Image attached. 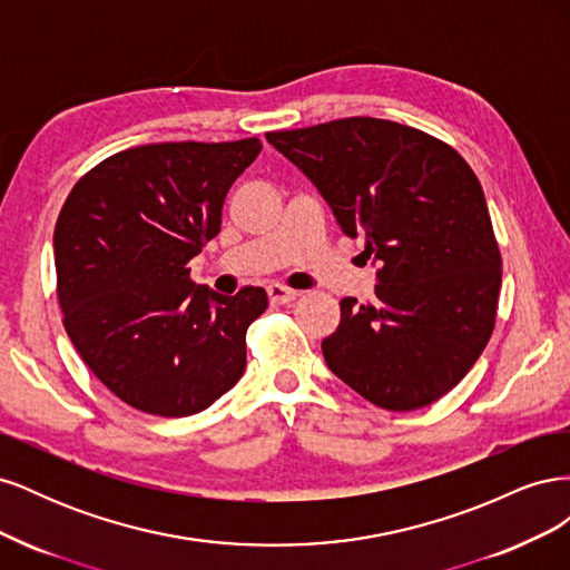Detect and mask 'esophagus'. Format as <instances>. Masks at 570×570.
I'll use <instances>...</instances> for the list:
<instances>
[{
    "instance_id": "esophagus-1",
    "label": "esophagus",
    "mask_w": 570,
    "mask_h": 570,
    "mask_svg": "<svg viewBox=\"0 0 570 570\" xmlns=\"http://www.w3.org/2000/svg\"><path fill=\"white\" fill-rule=\"evenodd\" d=\"M299 297V292L297 289H289V287H285V285H268V299L273 302V304H289V302H295Z\"/></svg>"
}]
</instances>
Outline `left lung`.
Instances as JSON below:
<instances>
[{
    "label": "left lung",
    "instance_id": "left-lung-1",
    "mask_svg": "<svg viewBox=\"0 0 570 570\" xmlns=\"http://www.w3.org/2000/svg\"><path fill=\"white\" fill-rule=\"evenodd\" d=\"M377 264L375 299L340 302L325 364L371 404L413 411L471 371L492 335L502 256L471 166L394 120L352 116L266 132Z\"/></svg>",
    "mask_w": 570,
    "mask_h": 570
}]
</instances>
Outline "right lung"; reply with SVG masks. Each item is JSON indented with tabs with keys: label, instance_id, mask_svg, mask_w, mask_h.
<instances>
[{
	"label": "right lung",
	"instance_id": "1",
	"mask_svg": "<svg viewBox=\"0 0 570 570\" xmlns=\"http://www.w3.org/2000/svg\"><path fill=\"white\" fill-rule=\"evenodd\" d=\"M237 142L142 145L97 164L55 228L63 327L118 400L154 416L199 413L245 373L264 287L218 295L187 262L220 233L230 185L258 157Z\"/></svg>",
	"mask_w": 570,
	"mask_h": 570
}]
</instances>
